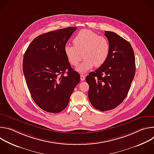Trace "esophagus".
<instances>
[{
  "label": "esophagus",
  "instance_id": "obj_1",
  "mask_svg": "<svg viewBox=\"0 0 154 154\" xmlns=\"http://www.w3.org/2000/svg\"><path fill=\"white\" fill-rule=\"evenodd\" d=\"M80 79H81L82 81L85 80V75L81 74V75H80Z\"/></svg>",
  "mask_w": 154,
  "mask_h": 154
}]
</instances>
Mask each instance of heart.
I'll use <instances>...</instances> for the list:
<instances>
[{"instance_id": "heart-1", "label": "heart", "mask_w": 154, "mask_h": 154, "mask_svg": "<svg viewBox=\"0 0 154 154\" xmlns=\"http://www.w3.org/2000/svg\"><path fill=\"white\" fill-rule=\"evenodd\" d=\"M73 42L74 45H65L64 52L69 62L74 66H77L83 56V61L77 68L80 72H86L94 65L96 67L100 66L109 55L110 47L108 39L90 30H80Z\"/></svg>"}]
</instances>
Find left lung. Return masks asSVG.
<instances>
[{
	"label": "left lung",
	"instance_id": "1",
	"mask_svg": "<svg viewBox=\"0 0 154 154\" xmlns=\"http://www.w3.org/2000/svg\"><path fill=\"white\" fill-rule=\"evenodd\" d=\"M110 49L105 62L86 77L88 97L101 112L114 109L126 97L135 74V58L130 44L118 34L105 31Z\"/></svg>",
	"mask_w": 154,
	"mask_h": 154
}]
</instances>
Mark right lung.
Wrapping results in <instances>:
<instances>
[{
    "mask_svg": "<svg viewBox=\"0 0 154 154\" xmlns=\"http://www.w3.org/2000/svg\"><path fill=\"white\" fill-rule=\"evenodd\" d=\"M77 28L70 27L36 37L23 58V72L36 104L49 113H59L68 105L80 82L65 55L64 46Z\"/></svg>",
    "mask_w": 154,
    "mask_h": 154,
    "instance_id": "obj_1",
    "label": "right lung"
}]
</instances>
